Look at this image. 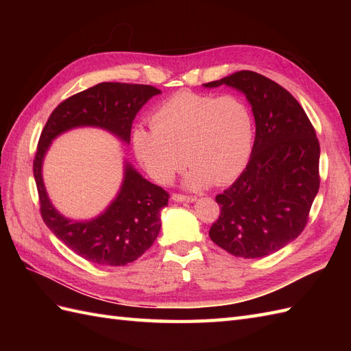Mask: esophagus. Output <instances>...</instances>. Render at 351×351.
I'll list each match as a JSON object with an SVG mask.
<instances>
[{
  "label": "esophagus",
  "mask_w": 351,
  "mask_h": 351,
  "mask_svg": "<svg viewBox=\"0 0 351 351\" xmlns=\"http://www.w3.org/2000/svg\"><path fill=\"white\" fill-rule=\"evenodd\" d=\"M171 199H173L175 202H193V200H196L195 196L181 195V193H173V195H171Z\"/></svg>",
  "instance_id": "34e87169"
}]
</instances>
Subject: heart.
<instances>
[{
    "label": "heart",
    "instance_id": "heart-1",
    "mask_svg": "<svg viewBox=\"0 0 351 351\" xmlns=\"http://www.w3.org/2000/svg\"><path fill=\"white\" fill-rule=\"evenodd\" d=\"M151 122L152 128L134 131L132 146L141 166L160 184L173 180L187 161L193 166L187 176L191 189L213 181L226 184L250 158L255 123L237 95L176 93L154 111Z\"/></svg>",
    "mask_w": 351,
    "mask_h": 351
}]
</instances>
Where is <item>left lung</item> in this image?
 Masks as SVG:
<instances>
[{"label":"left lung","instance_id":"8db88e82","mask_svg":"<svg viewBox=\"0 0 351 351\" xmlns=\"http://www.w3.org/2000/svg\"><path fill=\"white\" fill-rule=\"evenodd\" d=\"M232 86L252 104L256 136L243 173L215 196L211 240L237 258H263L295 240L319 189V143L293 95L253 71L204 84Z\"/></svg>","mask_w":351,"mask_h":351}]
</instances>
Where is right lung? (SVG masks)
Listing matches in <instances>:
<instances>
[{
  "mask_svg": "<svg viewBox=\"0 0 351 351\" xmlns=\"http://www.w3.org/2000/svg\"><path fill=\"white\" fill-rule=\"evenodd\" d=\"M161 90L147 84L99 83L58 104L42 130L33 161L40 215L58 240L99 265L121 267L140 258L160 232V211L169 193L141 178L130 164L121 193L108 210L90 221H72L51 205L42 181V160L52 138L75 126H101L130 141L138 110Z\"/></svg>",
  "mask_w": 351,
  "mask_h": 351,
  "instance_id": "obj_1",
  "label": "right lung"
}]
</instances>
